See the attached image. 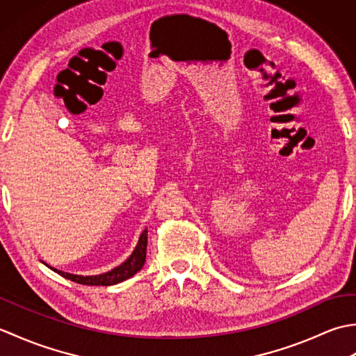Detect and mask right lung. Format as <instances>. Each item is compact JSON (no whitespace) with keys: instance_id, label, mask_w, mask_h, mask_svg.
<instances>
[{"instance_id":"obj_1","label":"right lung","mask_w":356,"mask_h":356,"mask_svg":"<svg viewBox=\"0 0 356 356\" xmlns=\"http://www.w3.org/2000/svg\"><path fill=\"white\" fill-rule=\"evenodd\" d=\"M147 234H148V229L145 228L142 231L138 245H136L131 255L128 257V259L122 264H119L118 268L105 272V274L86 275L84 277V275H74V274H69V272L58 270L55 268H50L49 264H47V266L55 272H58V274L61 277H64L67 280H72V282H76L79 284H87V286H111V284H116V283L124 282V280H127V278L133 277L136 272H139L142 269L143 263H145V257H147V243H148Z\"/></svg>"}]
</instances>
